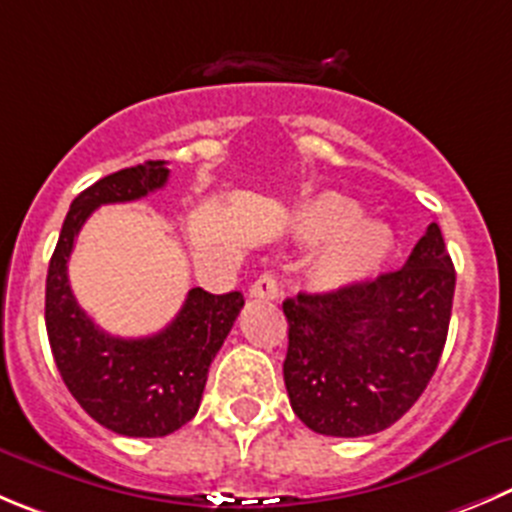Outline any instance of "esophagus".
I'll use <instances>...</instances> for the list:
<instances>
[{"mask_svg": "<svg viewBox=\"0 0 512 512\" xmlns=\"http://www.w3.org/2000/svg\"><path fill=\"white\" fill-rule=\"evenodd\" d=\"M250 298L257 300H278L280 298V283L272 272H262L260 278L252 283Z\"/></svg>", "mask_w": 512, "mask_h": 512, "instance_id": "esophagus-1", "label": "esophagus"}]
</instances>
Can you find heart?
I'll use <instances>...</instances> for the list:
<instances>
[{
  "label": "heart",
  "instance_id": "heart-1",
  "mask_svg": "<svg viewBox=\"0 0 512 512\" xmlns=\"http://www.w3.org/2000/svg\"><path fill=\"white\" fill-rule=\"evenodd\" d=\"M298 229L310 242L328 240L315 260V275L331 288L369 278L391 252L389 229L361 219L358 204L341 194H321L303 204Z\"/></svg>",
  "mask_w": 512,
  "mask_h": 512
}]
</instances>
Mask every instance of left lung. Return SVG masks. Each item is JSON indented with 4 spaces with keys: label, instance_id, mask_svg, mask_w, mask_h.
Instances as JSON below:
<instances>
[{
    "label": "left lung",
    "instance_id": "left-lung-1",
    "mask_svg": "<svg viewBox=\"0 0 512 512\" xmlns=\"http://www.w3.org/2000/svg\"><path fill=\"white\" fill-rule=\"evenodd\" d=\"M452 298L455 265L432 222L399 270L285 300L283 376L300 422L366 437L404 417L437 371Z\"/></svg>",
    "mask_w": 512,
    "mask_h": 512
}]
</instances>
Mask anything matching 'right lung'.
Listing matches in <instances>:
<instances>
[{
  "instance_id": "add662e5",
  "label": "right lung",
  "mask_w": 512,
  "mask_h": 512,
  "mask_svg": "<svg viewBox=\"0 0 512 512\" xmlns=\"http://www.w3.org/2000/svg\"><path fill=\"white\" fill-rule=\"evenodd\" d=\"M166 181V161H146L80 191L47 270L45 326L57 371L80 407L123 437H166L197 414L209 366L245 305L237 290L191 288L174 321L146 338L111 336L78 305L68 260L85 219L100 204L136 202Z\"/></svg>"
}]
</instances>
